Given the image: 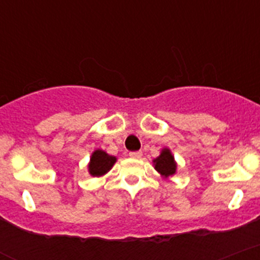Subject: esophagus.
<instances>
[{
	"label": "esophagus",
	"mask_w": 260,
	"mask_h": 260,
	"mask_svg": "<svg viewBox=\"0 0 260 260\" xmlns=\"http://www.w3.org/2000/svg\"><path fill=\"white\" fill-rule=\"evenodd\" d=\"M129 155L131 157H134V159H140V157L143 156V152H141V151H131Z\"/></svg>",
	"instance_id": "obj_1"
}]
</instances>
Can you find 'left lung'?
Here are the masks:
<instances>
[{"label": "left lung", "instance_id": "8db88e82", "mask_svg": "<svg viewBox=\"0 0 260 260\" xmlns=\"http://www.w3.org/2000/svg\"><path fill=\"white\" fill-rule=\"evenodd\" d=\"M154 165H155V169L159 171L161 175L170 176L175 174L176 164L175 161H174L173 155L170 154V151L168 149L162 150L160 156L154 160Z\"/></svg>", "mask_w": 260, "mask_h": 260}]
</instances>
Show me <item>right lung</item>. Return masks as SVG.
Returning <instances> with one entry per match:
<instances>
[{
	"instance_id": "1",
	"label": "right lung",
	"mask_w": 260,
	"mask_h": 260,
	"mask_svg": "<svg viewBox=\"0 0 260 260\" xmlns=\"http://www.w3.org/2000/svg\"><path fill=\"white\" fill-rule=\"evenodd\" d=\"M115 161H116V157L115 156L106 154L103 150H96V151L92 152V156H91L90 160V174L93 176L104 175V174H106L111 169Z\"/></svg>"
}]
</instances>
